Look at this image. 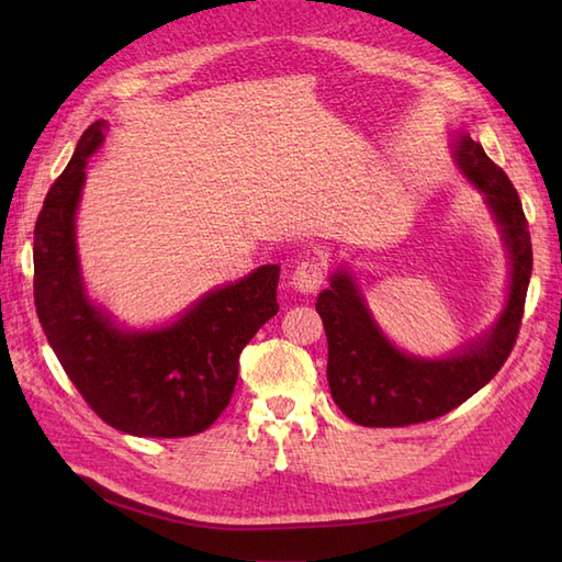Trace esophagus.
<instances>
[{
	"label": "esophagus",
	"mask_w": 562,
	"mask_h": 562,
	"mask_svg": "<svg viewBox=\"0 0 562 562\" xmlns=\"http://www.w3.org/2000/svg\"><path fill=\"white\" fill-rule=\"evenodd\" d=\"M324 280H326V262L316 256L302 260L292 272L294 290H300L304 294L316 292L321 284H324Z\"/></svg>",
	"instance_id": "obj_1"
}]
</instances>
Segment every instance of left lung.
Returning a JSON list of instances; mask_svg holds the SVG:
<instances>
[{"label":"left lung","instance_id":"1","mask_svg":"<svg viewBox=\"0 0 562 562\" xmlns=\"http://www.w3.org/2000/svg\"><path fill=\"white\" fill-rule=\"evenodd\" d=\"M453 161L485 195L503 232L512 262L507 304L483 338L445 360H423L391 345L348 270L333 272L330 288L316 300L328 338L326 374L333 401L357 425L405 427L447 415L499 372L517 342L533 266L521 200L507 173L469 133L453 142Z\"/></svg>","mask_w":562,"mask_h":562}]
</instances>
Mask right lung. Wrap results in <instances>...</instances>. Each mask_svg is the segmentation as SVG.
I'll list each match as a JSON object with an SVG mask.
<instances>
[{
  "instance_id": "right-lung-1",
  "label": "right lung",
  "mask_w": 562,
  "mask_h": 562,
  "mask_svg": "<svg viewBox=\"0 0 562 562\" xmlns=\"http://www.w3.org/2000/svg\"><path fill=\"white\" fill-rule=\"evenodd\" d=\"M105 123L81 135L33 232V300L59 364L103 423L135 437H190L229 405L238 355L278 314L280 266L207 292L171 326L117 328L83 290L75 214Z\"/></svg>"
}]
</instances>
